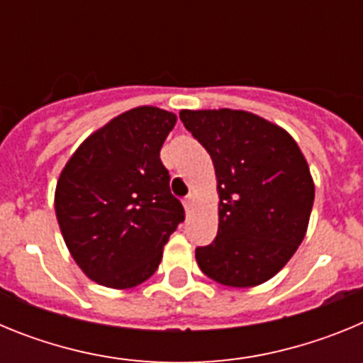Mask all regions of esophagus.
<instances>
[{
  "label": "esophagus",
  "instance_id": "1",
  "mask_svg": "<svg viewBox=\"0 0 363 363\" xmlns=\"http://www.w3.org/2000/svg\"><path fill=\"white\" fill-rule=\"evenodd\" d=\"M192 205H194V198H192V194H189V196L184 200V207H185V211H187V213H191Z\"/></svg>",
  "mask_w": 363,
  "mask_h": 363
}]
</instances>
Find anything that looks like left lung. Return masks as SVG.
<instances>
[{
	"label": "left lung",
	"mask_w": 363,
	"mask_h": 363,
	"mask_svg": "<svg viewBox=\"0 0 363 363\" xmlns=\"http://www.w3.org/2000/svg\"><path fill=\"white\" fill-rule=\"evenodd\" d=\"M179 120L211 154L218 234L198 247L201 271L227 287L271 280L306 238L314 182L293 136L247 111H182Z\"/></svg>",
	"instance_id": "1"
}]
</instances>
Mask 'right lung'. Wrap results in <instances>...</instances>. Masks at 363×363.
Returning a JSON list of instances; mask_svg holds the SVG:
<instances>
[{"label": "right lung", "mask_w": 363, "mask_h": 363, "mask_svg": "<svg viewBox=\"0 0 363 363\" xmlns=\"http://www.w3.org/2000/svg\"><path fill=\"white\" fill-rule=\"evenodd\" d=\"M176 114L130 108L94 130L63 167L54 209L70 256L86 277L130 289L152 277L184 207L160 160Z\"/></svg>", "instance_id": "obj_1"}]
</instances>
